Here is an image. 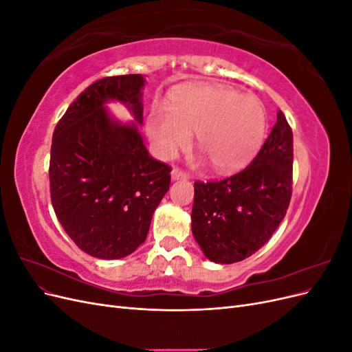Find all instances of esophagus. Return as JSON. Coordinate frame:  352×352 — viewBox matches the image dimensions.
Returning a JSON list of instances; mask_svg holds the SVG:
<instances>
[{"mask_svg": "<svg viewBox=\"0 0 352 352\" xmlns=\"http://www.w3.org/2000/svg\"><path fill=\"white\" fill-rule=\"evenodd\" d=\"M188 177H189V175H188L186 172H184V170H180V168H177V167H175V168L172 170V179H173V180L188 179Z\"/></svg>", "mask_w": 352, "mask_h": 352, "instance_id": "34e87169", "label": "esophagus"}]
</instances>
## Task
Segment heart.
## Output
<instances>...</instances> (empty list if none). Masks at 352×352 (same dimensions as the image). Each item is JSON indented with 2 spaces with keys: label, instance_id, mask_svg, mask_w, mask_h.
Wrapping results in <instances>:
<instances>
[{
  "label": "heart",
  "instance_id": "heart-1",
  "mask_svg": "<svg viewBox=\"0 0 352 352\" xmlns=\"http://www.w3.org/2000/svg\"><path fill=\"white\" fill-rule=\"evenodd\" d=\"M265 129L267 116L255 95L220 85L179 88L170 94L167 109L154 105L146 116V133L160 157L173 158L190 144L195 131L201 151L221 173L250 164Z\"/></svg>",
  "mask_w": 352,
  "mask_h": 352
}]
</instances>
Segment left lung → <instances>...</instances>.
<instances>
[{"label":"left lung","mask_w":352,"mask_h":352,"mask_svg":"<svg viewBox=\"0 0 352 352\" xmlns=\"http://www.w3.org/2000/svg\"><path fill=\"white\" fill-rule=\"evenodd\" d=\"M292 164L294 135L279 110L250 166L221 180H197L192 233L208 260L242 261L272 238L289 207Z\"/></svg>","instance_id":"obj_1"}]
</instances>
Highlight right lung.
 Wrapping results in <instances>:
<instances>
[{"label":"right lung","mask_w":352,"mask_h":352,"mask_svg":"<svg viewBox=\"0 0 352 352\" xmlns=\"http://www.w3.org/2000/svg\"><path fill=\"white\" fill-rule=\"evenodd\" d=\"M141 74L102 78L58 120L51 144L50 194L70 239L92 257L123 258L145 241L172 167L148 154L136 124H119L104 104L129 105L142 122Z\"/></svg>","instance_id":"right-lung-1"}]
</instances>
